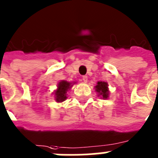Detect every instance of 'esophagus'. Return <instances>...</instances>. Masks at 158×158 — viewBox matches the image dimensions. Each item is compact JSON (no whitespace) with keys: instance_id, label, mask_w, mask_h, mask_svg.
<instances>
[{"instance_id":"1","label":"esophagus","mask_w":158,"mask_h":158,"mask_svg":"<svg viewBox=\"0 0 158 158\" xmlns=\"http://www.w3.org/2000/svg\"><path fill=\"white\" fill-rule=\"evenodd\" d=\"M87 79H88L87 76H82V81H83V82H87Z\"/></svg>"}]
</instances>
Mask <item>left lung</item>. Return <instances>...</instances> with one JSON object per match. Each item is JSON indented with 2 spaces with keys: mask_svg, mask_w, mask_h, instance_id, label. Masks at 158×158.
<instances>
[{
  "mask_svg": "<svg viewBox=\"0 0 158 158\" xmlns=\"http://www.w3.org/2000/svg\"><path fill=\"white\" fill-rule=\"evenodd\" d=\"M96 91L99 93V95L103 97V99H107L108 97V89H107V83L106 82H98L97 85L95 86Z\"/></svg>",
  "mask_w": 158,
  "mask_h": 158,
  "instance_id": "8db88e82",
  "label": "left lung"
}]
</instances>
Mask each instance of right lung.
<instances>
[{
    "label": "right lung",
    "mask_w": 158,
    "mask_h": 158,
    "mask_svg": "<svg viewBox=\"0 0 158 158\" xmlns=\"http://www.w3.org/2000/svg\"><path fill=\"white\" fill-rule=\"evenodd\" d=\"M71 83L66 81H61L59 82L57 89L55 91V100L57 102H62L67 98L66 94L68 89L71 88Z\"/></svg>",
    "instance_id": "right-lung-1"
}]
</instances>
